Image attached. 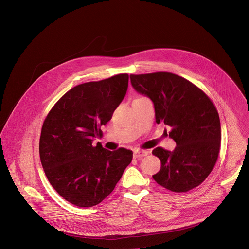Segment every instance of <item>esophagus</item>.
Here are the masks:
<instances>
[{
  "instance_id": "esophagus-1",
  "label": "esophagus",
  "mask_w": 249,
  "mask_h": 249,
  "mask_svg": "<svg viewBox=\"0 0 249 249\" xmlns=\"http://www.w3.org/2000/svg\"><path fill=\"white\" fill-rule=\"evenodd\" d=\"M148 153H149V151H147V150H135L134 151V159L140 160L143 158V156H146Z\"/></svg>"
}]
</instances>
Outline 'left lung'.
<instances>
[{
    "label": "left lung",
    "instance_id": "8db88e82",
    "mask_svg": "<svg viewBox=\"0 0 249 249\" xmlns=\"http://www.w3.org/2000/svg\"><path fill=\"white\" fill-rule=\"evenodd\" d=\"M130 81L138 94L152 101L156 123L171 128L169 137L177 143L173 151L152 150L161 162L153 179L177 193L198 187L212 172L220 150L221 125L214 104L198 87L171 72L130 74Z\"/></svg>",
    "mask_w": 249,
    "mask_h": 249
}]
</instances>
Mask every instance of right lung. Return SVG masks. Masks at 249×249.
I'll return each instance as SVG.
<instances>
[{
	"label": "right lung",
	"mask_w": 249,
	"mask_h": 249,
	"mask_svg": "<svg viewBox=\"0 0 249 249\" xmlns=\"http://www.w3.org/2000/svg\"><path fill=\"white\" fill-rule=\"evenodd\" d=\"M127 73L78 85L64 94L45 118L39 154L44 173L54 190L77 207H93L113 192L133 152L93 146L123 101Z\"/></svg>",
	"instance_id": "add662e5"
}]
</instances>
